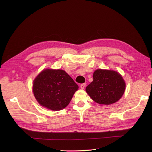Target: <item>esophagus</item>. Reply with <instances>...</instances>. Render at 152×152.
I'll return each instance as SVG.
<instances>
[{
  "mask_svg": "<svg viewBox=\"0 0 152 152\" xmlns=\"http://www.w3.org/2000/svg\"><path fill=\"white\" fill-rule=\"evenodd\" d=\"M86 86V83H84V84H81L80 85V87H81V89H84L85 88Z\"/></svg>",
  "mask_w": 152,
  "mask_h": 152,
  "instance_id": "34e87169",
  "label": "esophagus"
}]
</instances>
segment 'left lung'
<instances>
[{
  "label": "left lung",
  "mask_w": 152,
  "mask_h": 152,
  "mask_svg": "<svg viewBox=\"0 0 152 152\" xmlns=\"http://www.w3.org/2000/svg\"><path fill=\"white\" fill-rule=\"evenodd\" d=\"M93 81L86 87L90 97L100 105H111L124 94L126 84L121 75L113 70L98 69L93 75Z\"/></svg>",
  "instance_id": "obj_1"
}]
</instances>
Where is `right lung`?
I'll return each instance as SVG.
<instances>
[{
    "mask_svg": "<svg viewBox=\"0 0 152 152\" xmlns=\"http://www.w3.org/2000/svg\"><path fill=\"white\" fill-rule=\"evenodd\" d=\"M79 87L62 69H45L33 81L34 97L41 106L53 111L65 108Z\"/></svg>",
    "mask_w": 152,
    "mask_h": 152,
    "instance_id": "right-lung-1",
    "label": "right lung"
}]
</instances>
